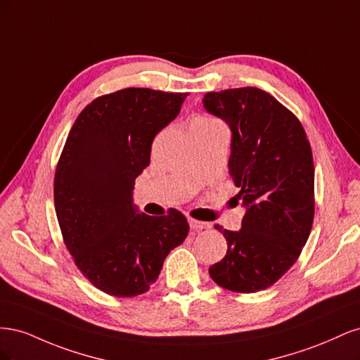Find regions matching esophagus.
Returning <instances> with one entry per match:
<instances>
[{
	"label": "esophagus",
	"instance_id": "obj_1",
	"mask_svg": "<svg viewBox=\"0 0 360 360\" xmlns=\"http://www.w3.org/2000/svg\"><path fill=\"white\" fill-rule=\"evenodd\" d=\"M189 225L192 230L195 231H200V230H205V228H210V224L209 222H201V221H197V219H189Z\"/></svg>",
	"mask_w": 360,
	"mask_h": 360
}]
</instances>
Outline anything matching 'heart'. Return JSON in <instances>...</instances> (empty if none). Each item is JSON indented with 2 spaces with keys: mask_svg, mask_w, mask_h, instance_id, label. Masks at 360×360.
<instances>
[{
  "mask_svg": "<svg viewBox=\"0 0 360 360\" xmlns=\"http://www.w3.org/2000/svg\"><path fill=\"white\" fill-rule=\"evenodd\" d=\"M195 127H225L221 120H217L213 115H198L192 120L191 129Z\"/></svg>",
  "mask_w": 360,
  "mask_h": 360,
  "instance_id": "heart-1",
  "label": "heart"
}]
</instances>
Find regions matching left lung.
Returning a JSON list of instances; mask_svg holds the SVG:
<instances>
[{"instance_id": "left-lung-1", "label": "left lung", "mask_w": 360, "mask_h": 360, "mask_svg": "<svg viewBox=\"0 0 360 360\" xmlns=\"http://www.w3.org/2000/svg\"><path fill=\"white\" fill-rule=\"evenodd\" d=\"M205 110L233 132L230 174L246 205L240 231L214 225L226 255L209 269L234 292L266 290L300 257L315 212L314 160L300 120L274 96L255 89L207 93Z\"/></svg>"}]
</instances>
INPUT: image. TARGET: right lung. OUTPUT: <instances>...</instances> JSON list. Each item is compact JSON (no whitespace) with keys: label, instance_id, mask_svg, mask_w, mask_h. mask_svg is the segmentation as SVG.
<instances>
[{"label":"right lung","instance_id":"1","mask_svg":"<svg viewBox=\"0 0 360 360\" xmlns=\"http://www.w3.org/2000/svg\"><path fill=\"white\" fill-rule=\"evenodd\" d=\"M186 96L130 86L96 97L63 147L53 177L63 240L81 274L111 296L148 291L171 249L188 236L181 212L136 214L132 204L151 143L179 115Z\"/></svg>","mask_w":360,"mask_h":360}]
</instances>
